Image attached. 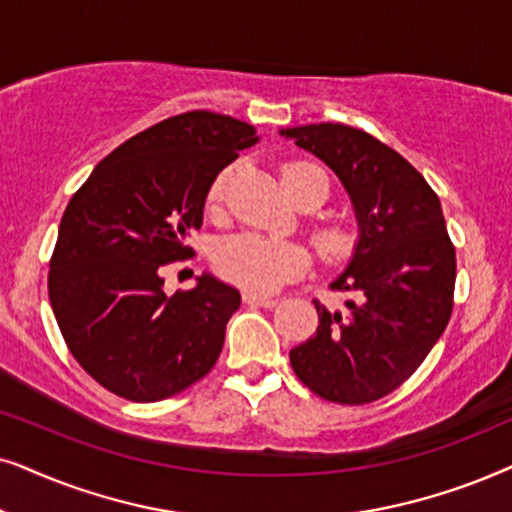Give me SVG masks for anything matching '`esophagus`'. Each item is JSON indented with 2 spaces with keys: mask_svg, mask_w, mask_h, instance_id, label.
Instances as JSON below:
<instances>
[{
  "mask_svg": "<svg viewBox=\"0 0 512 512\" xmlns=\"http://www.w3.org/2000/svg\"><path fill=\"white\" fill-rule=\"evenodd\" d=\"M243 302L245 304H255V306H264V309H271V306L278 304V299L255 295V292H243Z\"/></svg>",
  "mask_w": 512,
  "mask_h": 512,
  "instance_id": "esophagus-1",
  "label": "esophagus"
}]
</instances>
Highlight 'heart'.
<instances>
[{
  "label": "heart",
  "mask_w": 512,
  "mask_h": 512,
  "mask_svg": "<svg viewBox=\"0 0 512 512\" xmlns=\"http://www.w3.org/2000/svg\"><path fill=\"white\" fill-rule=\"evenodd\" d=\"M299 168H311V163H290L283 168V180ZM231 170L224 168L215 177L208 192V210H217L227 189ZM327 199V194H325ZM320 255L330 262H342L356 248V236L344 224H320L313 231ZM311 252L302 243L271 238L257 231H238L220 238L213 248V267L224 281L248 292H274L285 283L295 281L311 269Z\"/></svg>",
  "instance_id": "obj_1"
}]
</instances>
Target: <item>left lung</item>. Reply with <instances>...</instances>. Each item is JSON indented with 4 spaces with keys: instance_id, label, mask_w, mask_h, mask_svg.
<instances>
[{
    "instance_id": "obj_1",
    "label": "left lung",
    "mask_w": 512,
    "mask_h": 512,
    "mask_svg": "<svg viewBox=\"0 0 512 512\" xmlns=\"http://www.w3.org/2000/svg\"><path fill=\"white\" fill-rule=\"evenodd\" d=\"M281 135L335 170L358 220L349 267L332 281L351 299L344 311L313 302L316 335L290 351L292 370L330 403H372L412 377L452 316L456 252L440 199L410 161L358 128Z\"/></svg>"
}]
</instances>
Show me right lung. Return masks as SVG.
Instances as JSON below:
<instances>
[{"instance_id": "add662e5", "label": "right lung", "mask_w": 512, "mask_h": 512, "mask_svg": "<svg viewBox=\"0 0 512 512\" xmlns=\"http://www.w3.org/2000/svg\"><path fill=\"white\" fill-rule=\"evenodd\" d=\"M257 140L227 114H177L107 154L67 203L49 299L67 349L107 391L156 403L213 370L241 295L203 274L168 297L161 271L194 255L210 185Z\"/></svg>"}]
</instances>
